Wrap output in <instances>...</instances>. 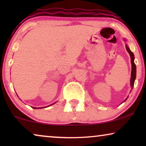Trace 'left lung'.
<instances>
[{"label":"left lung","instance_id":"obj_1","mask_svg":"<svg viewBox=\"0 0 146 146\" xmlns=\"http://www.w3.org/2000/svg\"><path fill=\"white\" fill-rule=\"evenodd\" d=\"M125 48H126V50L127 52L129 54L131 58V78H130V85L131 88H133V85H134V82L135 80V78H136V66H135V64L134 63V55H133V53L131 52L129 48L127 46V45H125ZM127 99V98L125 100V102Z\"/></svg>","mask_w":146,"mask_h":146}]
</instances>
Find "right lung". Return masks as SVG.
Wrapping results in <instances>:
<instances>
[{
  "label": "right lung",
  "instance_id": "obj_1",
  "mask_svg": "<svg viewBox=\"0 0 146 146\" xmlns=\"http://www.w3.org/2000/svg\"><path fill=\"white\" fill-rule=\"evenodd\" d=\"M51 105H52V104H51ZM46 107H47V106H46ZM43 108H46V107H43ZM33 108L38 109V108Z\"/></svg>",
  "mask_w": 146,
  "mask_h": 146
}]
</instances>
